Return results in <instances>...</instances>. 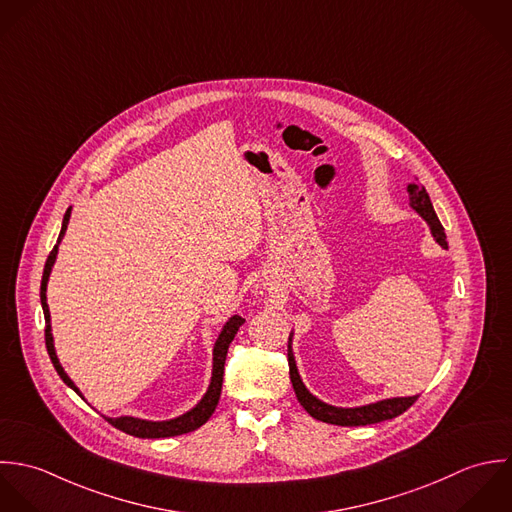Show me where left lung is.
Here are the masks:
<instances>
[{"instance_id":"8db88e82","label":"left lung","mask_w":512,"mask_h":512,"mask_svg":"<svg viewBox=\"0 0 512 512\" xmlns=\"http://www.w3.org/2000/svg\"><path fill=\"white\" fill-rule=\"evenodd\" d=\"M409 205L429 223L431 233L435 237V241L447 249V235L443 231L441 221L435 215V209L429 200V194L425 192V188L419 186L417 178L413 180V184L408 186ZM291 340V336H289ZM289 374H291V382L297 394V400L301 402V406L307 409L308 415H312L314 419H320L324 423H332V425H344V427H354V425H372V423H380L384 419H392L402 415L406 409L411 408L417 400V396L411 398H392V400H384V402H376L370 406H362V408L342 409L332 408L320 400H316L312 394H308L299 372H297V364H295V356L289 344Z\"/></svg>"}]
</instances>
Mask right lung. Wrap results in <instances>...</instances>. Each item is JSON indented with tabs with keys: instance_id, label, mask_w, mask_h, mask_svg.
Here are the masks:
<instances>
[{
	"instance_id": "obj_1",
	"label": "right lung",
	"mask_w": 512,
	"mask_h": 512,
	"mask_svg": "<svg viewBox=\"0 0 512 512\" xmlns=\"http://www.w3.org/2000/svg\"><path fill=\"white\" fill-rule=\"evenodd\" d=\"M69 217H71V207L65 211V217H63V227H61V233H59V241L61 237L65 235L67 231V223H69ZM55 257H57V245L53 247V251L49 253L47 261H45V269H43V279H41V307H43V314H45V346H47V352H49V358L57 370V374L61 376V380L73 388L79 396V388L71 382V378L65 374V370L61 368L59 360H57V354H55V346H53V336H51V318H49V307H47V297H45V291H47V281H49V273H51V267L55 263ZM245 322V318L241 316H231L227 320V324L223 326L215 346H213V376H211V384L207 388V394L202 398V402L194 409H190L188 413L176 417V419H170V421H146V419H138V417H106V421L110 425H114L116 429L128 433V435H134V437H142V439H158V437H174V435H182V433H190L198 427H202L205 421L211 417V413L217 408V402H219V396H221V384H223V366H225V356H227V350H229V344L231 340L235 338L239 326ZM83 398V396H81Z\"/></svg>"
}]
</instances>
